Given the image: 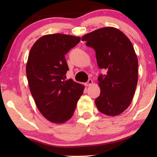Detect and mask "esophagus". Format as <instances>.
Returning a JSON list of instances; mask_svg holds the SVG:
<instances>
[{"label": "esophagus", "instance_id": "obj_1", "mask_svg": "<svg viewBox=\"0 0 157 157\" xmlns=\"http://www.w3.org/2000/svg\"><path fill=\"white\" fill-rule=\"evenodd\" d=\"M92 84H93V80H92V79H89L88 82H87L86 83H85V85H86V86H91Z\"/></svg>", "mask_w": 157, "mask_h": 157}]
</instances>
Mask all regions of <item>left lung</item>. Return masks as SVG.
Returning <instances> with one entry per match:
<instances>
[{"mask_svg": "<svg viewBox=\"0 0 157 157\" xmlns=\"http://www.w3.org/2000/svg\"><path fill=\"white\" fill-rule=\"evenodd\" d=\"M82 41L95 50L98 66L107 72L98 78L100 94L96 107L105 115L118 116L131 104L138 82L139 63L132 42L113 27L86 34Z\"/></svg>", "mask_w": 157, "mask_h": 157, "instance_id": "obj_1", "label": "left lung"}]
</instances>
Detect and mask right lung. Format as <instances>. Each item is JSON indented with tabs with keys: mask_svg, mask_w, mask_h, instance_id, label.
I'll return each mask as SVG.
<instances>
[{
	"mask_svg": "<svg viewBox=\"0 0 157 157\" xmlns=\"http://www.w3.org/2000/svg\"><path fill=\"white\" fill-rule=\"evenodd\" d=\"M80 37L63 34H46L31 48L26 75L36 107L47 120L60 124L73 116L84 86L66 80L68 66L65 55Z\"/></svg>",
	"mask_w": 157,
	"mask_h": 157,
	"instance_id": "obj_1",
	"label": "right lung"
}]
</instances>
